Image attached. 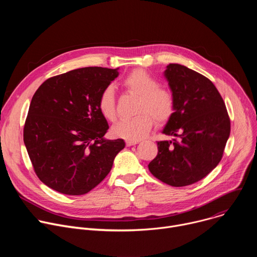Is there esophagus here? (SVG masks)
<instances>
[{
    "mask_svg": "<svg viewBox=\"0 0 257 257\" xmlns=\"http://www.w3.org/2000/svg\"><path fill=\"white\" fill-rule=\"evenodd\" d=\"M138 141H133V140H126V145L127 146H132V145H135L137 144Z\"/></svg>",
    "mask_w": 257,
    "mask_h": 257,
    "instance_id": "obj_1",
    "label": "esophagus"
}]
</instances>
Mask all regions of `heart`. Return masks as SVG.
<instances>
[{
  "label": "heart",
  "instance_id": "heart-1",
  "mask_svg": "<svg viewBox=\"0 0 257 257\" xmlns=\"http://www.w3.org/2000/svg\"><path fill=\"white\" fill-rule=\"evenodd\" d=\"M125 89L138 97L131 119L118 122L112 129L116 137L137 141L152 130L154 120L161 124L167 122L174 113L175 100L172 92L160 86V82L142 69L132 71L123 80ZM98 108L108 121L116 120V97L112 85L105 86L98 97Z\"/></svg>",
  "mask_w": 257,
  "mask_h": 257
}]
</instances>
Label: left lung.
Segmentation results:
<instances>
[{
	"label": "left lung",
	"mask_w": 257,
	"mask_h": 257,
	"mask_svg": "<svg viewBox=\"0 0 257 257\" xmlns=\"http://www.w3.org/2000/svg\"><path fill=\"white\" fill-rule=\"evenodd\" d=\"M164 75L175 108L163 133L177 139L158 142V156L149 169L166 184L183 187L203 179L218 165L231 123L221 94L208 78L180 64L168 65Z\"/></svg>",
	"instance_id": "8db88e82"
}]
</instances>
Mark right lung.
<instances>
[{
  "label": "right lung",
  "mask_w": 257,
  "mask_h": 257,
  "mask_svg": "<svg viewBox=\"0 0 257 257\" xmlns=\"http://www.w3.org/2000/svg\"><path fill=\"white\" fill-rule=\"evenodd\" d=\"M117 69L85 67L46 80L32 96L23 140L35 174L67 195L89 192L106 177L123 139L108 140L98 108L102 89Z\"/></svg>",
  "instance_id": "right-lung-1"
}]
</instances>
